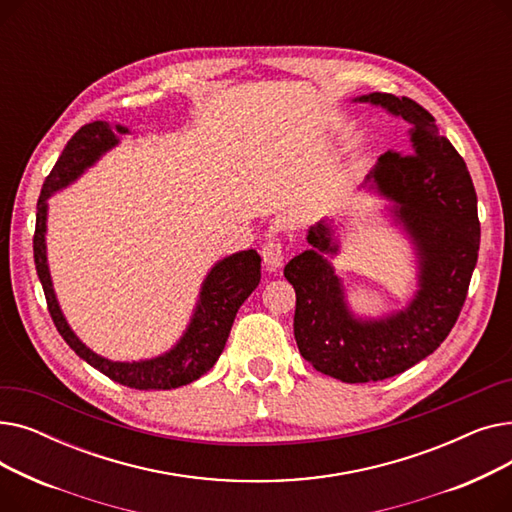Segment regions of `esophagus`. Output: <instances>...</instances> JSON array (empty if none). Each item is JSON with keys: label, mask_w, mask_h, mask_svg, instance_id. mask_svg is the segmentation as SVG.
I'll list each match as a JSON object with an SVG mask.
<instances>
[{"label": "esophagus", "mask_w": 512, "mask_h": 512, "mask_svg": "<svg viewBox=\"0 0 512 512\" xmlns=\"http://www.w3.org/2000/svg\"><path fill=\"white\" fill-rule=\"evenodd\" d=\"M261 257L270 270H278L284 263V245L280 240H267L261 249Z\"/></svg>", "instance_id": "34e87169"}]
</instances>
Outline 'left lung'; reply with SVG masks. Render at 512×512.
<instances>
[{
  "label": "left lung",
  "instance_id": "left-lung-1",
  "mask_svg": "<svg viewBox=\"0 0 512 512\" xmlns=\"http://www.w3.org/2000/svg\"><path fill=\"white\" fill-rule=\"evenodd\" d=\"M359 101L382 105L411 126L407 151H386L373 178L402 203L400 218L421 253V290L405 311L361 324L346 311L340 282L321 255L336 251L330 228L309 230L313 249L284 267L297 292L294 338L317 371L346 384L392 378L446 340L467 299L481 232L467 164L442 137L436 118L417 101L392 93H369Z\"/></svg>",
  "mask_w": 512,
  "mask_h": 512
}]
</instances>
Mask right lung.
<instances>
[{"label": "right lung", "instance_id": "1", "mask_svg": "<svg viewBox=\"0 0 512 512\" xmlns=\"http://www.w3.org/2000/svg\"><path fill=\"white\" fill-rule=\"evenodd\" d=\"M116 130L126 132V128L122 126H116ZM116 130L103 120L80 126L74 132V137L66 143L56 166L51 168L49 176L45 178L37 201V224L33 236L35 267L45 292L47 311L53 319V324H56L60 336L80 359H85L91 367H95L97 371H101L107 378L122 386L134 390H172L199 380L201 375H205L215 365V361L220 359L230 328L234 324L236 311L249 299V294L259 284L261 259L257 251L249 249L226 257L213 267L203 284L201 301L191 326H188L184 338L168 355L139 363H114L89 351V348L68 328L66 319L58 307L56 294H53L51 288L45 257V201L51 193H56L58 188L66 186L76 176L83 174V170L89 168L103 151L114 147L118 143L114 134Z\"/></svg>", "mask_w": 512, "mask_h": 512}]
</instances>
